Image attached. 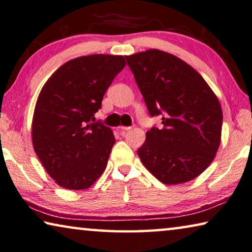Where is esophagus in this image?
Listing matches in <instances>:
<instances>
[{
    "label": "esophagus",
    "mask_w": 252,
    "mask_h": 252,
    "mask_svg": "<svg viewBox=\"0 0 252 252\" xmlns=\"http://www.w3.org/2000/svg\"><path fill=\"white\" fill-rule=\"evenodd\" d=\"M131 128V127H129V126H119L118 127V131H119V133H121V134H124V133H125V131H127V130H129Z\"/></svg>",
    "instance_id": "esophagus-1"
}]
</instances>
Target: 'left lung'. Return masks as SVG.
<instances>
[{"label": "left lung", "mask_w": 252, "mask_h": 252, "mask_svg": "<svg viewBox=\"0 0 252 252\" xmlns=\"http://www.w3.org/2000/svg\"><path fill=\"white\" fill-rule=\"evenodd\" d=\"M148 113L162 117L137 150L145 167L164 184L199 176L220 145L222 109L196 70L170 53L147 50L126 56Z\"/></svg>", "instance_id": "left-lung-1"}]
</instances>
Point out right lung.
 I'll return each instance as SVG.
<instances>
[{
	"mask_svg": "<svg viewBox=\"0 0 252 252\" xmlns=\"http://www.w3.org/2000/svg\"><path fill=\"white\" fill-rule=\"evenodd\" d=\"M125 64L123 56L76 58L61 65L41 89L32 143L45 171L60 187L88 189L105 171L115 137L94 116Z\"/></svg>",
	"mask_w": 252,
	"mask_h": 252,
	"instance_id": "right-lung-1",
	"label": "right lung"
}]
</instances>
